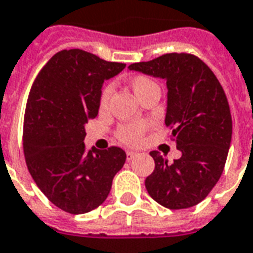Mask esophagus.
<instances>
[{"label": "esophagus", "mask_w": 253, "mask_h": 253, "mask_svg": "<svg viewBox=\"0 0 253 253\" xmlns=\"http://www.w3.org/2000/svg\"><path fill=\"white\" fill-rule=\"evenodd\" d=\"M126 155H127V161H131V160H132V158H134V157H135V155H136V153H135V151H131V150H127Z\"/></svg>", "instance_id": "esophagus-1"}]
</instances>
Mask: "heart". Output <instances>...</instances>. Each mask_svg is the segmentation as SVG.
<instances>
[{"instance_id": "b5f03b06", "label": "heart", "mask_w": 253, "mask_h": 253, "mask_svg": "<svg viewBox=\"0 0 253 253\" xmlns=\"http://www.w3.org/2000/svg\"><path fill=\"white\" fill-rule=\"evenodd\" d=\"M130 85H131L132 91L139 99L145 96L146 93L151 91V89L160 88L158 84L155 83L154 80L150 79L146 75H134L130 78ZM114 92V87L112 84H106L100 91L99 95V108L100 110H106L108 107V103L111 99V95ZM147 123L145 122H130V123H123L119 125L115 130V136L117 139L122 143L128 146L139 145L143 139L146 130H147Z\"/></svg>"}]
</instances>
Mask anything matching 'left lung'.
Here are the masks:
<instances>
[{"instance_id":"left-lung-1","label":"left lung","mask_w":253,"mask_h":253,"mask_svg":"<svg viewBox=\"0 0 253 253\" xmlns=\"http://www.w3.org/2000/svg\"><path fill=\"white\" fill-rule=\"evenodd\" d=\"M128 68L166 80L165 125L182 155L173 162L151 151L154 171L145 185L150 197L169 209L201 203L220 179L232 139V117L221 84L192 53H165Z\"/></svg>"}]
</instances>
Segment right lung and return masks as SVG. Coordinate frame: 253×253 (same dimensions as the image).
Returning <instances> with one entry per match:
<instances>
[{"label":"right lung","mask_w":253,"mask_h":253,"mask_svg":"<svg viewBox=\"0 0 253 253\" xmlns=\"http://www.w3.org/2000/svg\"><path fill=\"white\" fill-rule=\"evenodd\" d=\"M125 67L85 50L64 49L32 84L22 132L25 162L41 192L64 212L82 214L102 205L125 165L121 147L87 150L83 142L85 123L98 115L103 82Z\"/></svg>","instance_id":"right-lung-1"}]
</instances>
